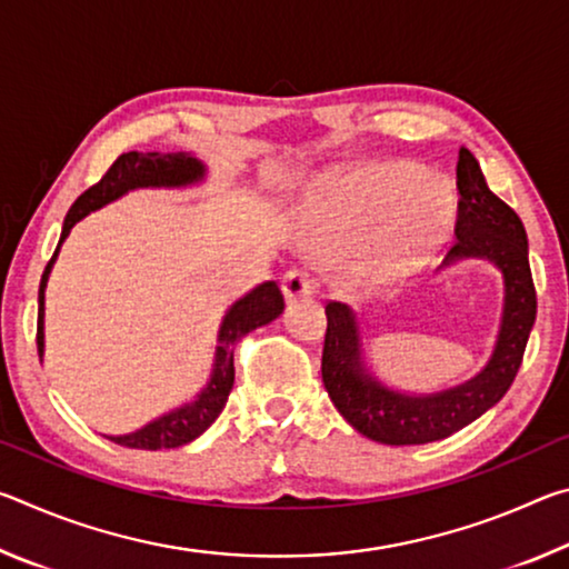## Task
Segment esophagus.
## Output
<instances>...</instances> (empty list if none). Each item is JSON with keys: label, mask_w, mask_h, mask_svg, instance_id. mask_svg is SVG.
<instances>
[{"label": "esophagus", "mask_w": 569, "mask_h": 569, "mask_svg": "<svg viewBox=\"0 0 569 569\" xmlns=\"http://www.w3.org/2000/svg\"><path fill=\"white\" fill-rule=\"evenodd\" d=\"M281 288H283V296L288 298V301H293V298L311 296L313 293V281H311V278H308V273L293 268V271H288L283 276Z\"/></svg>", "instance_id": "esophagus-1"}]
</instances>
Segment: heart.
<instances>
[{
  "mask_svg": "<svg viewBox=\"0 0 569 569\" xmlns=\"http://www.w3.org/2000/svg\"><path fill=\"white\" fill-rule=\"evenodd\" d=\"M451 192L439 180H421L411 166L353 170L303 203L301 226L316 243L356 228L381 226L379 256L366 266L369 281H387L419 263L445 236Z\"/></svg>",
  "mask_w": 569,
  "mask_h": 569,
  "instance_id": "1",
  "label": "heart"
}]
</instances>
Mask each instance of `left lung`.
Listing matches in <instances>:
<instances>
[{
    "instance_id": "left-lung-1",
    "label": "left lung",
    "mask_w": 569,
    "mask_h": 569,
    "mask_svg": "<svg viewBox=\"0 0 569 569\" xmlns=\"http://www.w3.org/2000/svg\"><path fill=\"white\" fill-rule=\"evenodd\" d=\"M457 226L447 266L489 261L502 273V319L485 369L457 387L435 393L399 391L373 377L363 361L359 316L346 303L326 306V341L321 359L323 387L341 417L373 441L391 447L429 445L479 419L505 397L522 363L537 316V296L529 271L527 233L519 216L489 190L477 158L459 148Z\"/></svg>"
}]
</instances>
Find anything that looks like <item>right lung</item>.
<instances>
[{
  "instance_id": "right-lung-1",
  "label": "right lung",
  "mask_w": 569,
  "mask_h": 569,
  "mask_svg": "<svg viewBox=\"0 0 569 569\" xmlns=\"http://www.w3.org/2000/svg\"><path fill=\"white\" fill-rule=\"evenodd\" d=\"M208 176V168L190 152H122V156L112 162V168L104 172L98 186L84 190L74 206L67 213L62 223L60 243L54 248V256L47 263L40 283V313H37V351H40V361L44 356V291L47 281H50L52 266L60 256V248L70 230L80 223L84 216L94 213L104 206L114 203L130 190L140 188H190L203 182ZM283 313V293L276 281L258 283L253 291L240 296L238 301L228 308L223 321L218 329V343L213 356V369L206 387L200 389L190 401L180 403V407L160 413L158 419L148 421L146 427L130 431V435H104L110 441L120 447L130 449H176L182 445H190L218 419L223 411L228 393L233 389L236 369H233V349L236 343L243 339L246 333L261 329V326L271 323L273 319Z\"/></svg>"
}]
</instances>
